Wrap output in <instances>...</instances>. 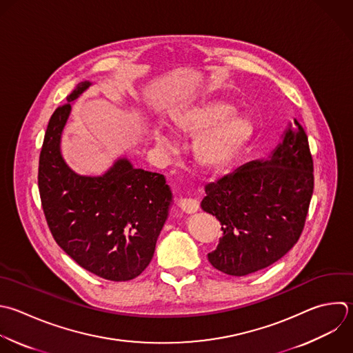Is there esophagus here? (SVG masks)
<instances>
[{
  "label": "esophagus",
  "instance_id": "esophagus-1",
  "mask_svg": "<svg viewBox=\"0 0 353 353\" xmlns=\"http://www.w3.org/2000/svg\"><path fill=\"white\" fill-rule=\"evenodd\" d=\"M179 207L183 212L193 214L199 210V201L194 200V199H181L179 200Z\"/></svg>",
  "mask_w": 353,
  "mask_h": 353
}]
</instances>
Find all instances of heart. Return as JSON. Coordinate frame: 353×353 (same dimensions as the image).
Segmentation results:
<instances>
[{"instance_id":"1","label":"heart","mask_w":353,"mask_h":353,"mask_svg":"<svg viewBox=\"0 0 353 353\" xmlns=\"http://www.w3.org/2000/svg\"><path fill=\"white\" fill-rule=\"evenodd\" d=\"M233 106L219 99L201 101L171 116L172 128L183 137H198L193 143V159L204 172H221L241 153L252 137V123L247 116L232 114ZM156 139L165 146L164 135Z\"/></svg>"}]
</instances>
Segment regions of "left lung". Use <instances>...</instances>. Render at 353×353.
I'll return each instance as SVG.
<instances>
[{"label": "left lung", "instance_id": "8db88e82", "mask_svg": "<svg viewBox=\"0 0 353 353\" xmlns=\"http://www.w3.org/2000/svg\"><path fill=\"white\" fill-rule=\"evenodd\" d=\"M313 183L307 137L294 119L268 160L247 163L205 186L201 208L223 232L210 263L226 274L247 276L279 261L303 230Z\"/></svg>", "mask_w": 353, "mask_h": 353}]
</instances>
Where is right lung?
Returning <instances> with one entry per match:
<instances>
[{"instance_id":"right-lung-1","label":"right lung","mask_w":353,"mask_h":353,"mask_svg":"<svg viewBox=\"0 0 353 353\" xmlns=\"http://www.w3.org/2000/svg\"><path fill=\"white\" fill-rule=\"evenodd\" d=\"M83 81L50 119L39 163V189L58 245L81 268L112 281L139 276L150 263L172 194L165 178L120 159L102 176L73 172L61 154L72 105Z\"/></svg>"}]
</instances>
